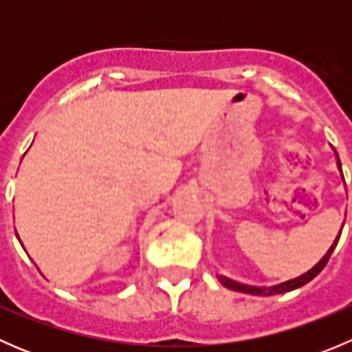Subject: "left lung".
I'll list each match as a JSON object with an SVG mask.
<instances>
[{"instance_id":"obj_1","label":"left lung","mask_w":352,"mask_h":352,"mask_svg":"<svg viewBox=\"0 0 352 352\" xmlns=\"http://www.w3.org/2000/svg\"><path fill=\"white\" fill-rule=\"evenodd\" d=\"M336 158H337V168H339L340 177H342V180H344L342 168H340V160H339V156H337V153H336ZM342 228H344V223H342V226H340V230H339V233H337V236H336V240H333V243L330 245V248L327 250V254H325L324 257H322L320 261H318L317 264H315L314 267L310 269V271H307V272H305V274L298 276V278L289 279V281L281 283V285L269 286V287H267V286H262V287H261V286H248V285H242V283H236V281H233V279H228V278H226V276H218L219 283H221L223 286L228 287V289L240 291V293H247V294H254V296H271V294L287 293V291L298 289V287H301V286L307 285V283H310L311 279H314L315 276H317L318 272H320L322 269H324L325 265H327V262H329L330 255H332L333 248H336L337 242H339L340 233H342Z\"/></svg>"}]
</instances>
